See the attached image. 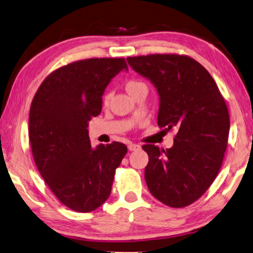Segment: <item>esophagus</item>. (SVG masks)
I'll return each instance as SVG.
<instances>
[{"label":"esophagus","instance_id":"1","mask_svg":"<svg viewBox=\"0 0 253 253\" xmlns=\"http://www.w3.org/2000/svg\"><path fill=\"white\" fill-rule=\"evenodd\" d=\"M139 148H141V145H138V144L130 143L129 145H128V150L129 151H137V150H139Z\"/></svg>","mask_w":253,"mask_h":253}]
</instances>
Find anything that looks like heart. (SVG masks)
<instances>
[{"label":"heart","instance_id":"obj_1","mask_svg":"<svg viewBox=\"0 0 253 253\" xmlns=\"http://www.w3.org/2000/svg\"><path fill=\"white\" fill-rule=\"evenodd\" d=\"M142 86H145V84H144L143 82L136 81V80H129V81H127L126 84H125V89H126V91H127L128 93H129L130 95L133 94L135 91H137V90L139 89V87H142ZM109 99H110V95H109V94L106 95L105 103H108V101H109Z\"/></svg>","mask_w":253,"mask_h":253}]
</instances>
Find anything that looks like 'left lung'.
Here are the masks:
<instances>
[{
  "mask_svg": "<svg viewBox=\"0 0 253 253\" xmlns=\"http://www.w3.org/2000/svg\"><path fill=\"white\" fill-rule=\"evenodd\" d=\"M127 62L158 91V125L178 129L171 148L143 146L148 190L170 207L190 205L205 194L222 166L230 131L225 101L205 67L188 56L155 54Z\"/></svg>",
  "mask_w": 253,
  "mask_h": 253,
  "instance_id": "8db88e82",
  "label": "left lung"
}]
</instances>
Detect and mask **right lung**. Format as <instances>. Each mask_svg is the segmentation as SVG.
Returning a JSON list of instances; mask_svg holds the SVG:
<instances>
[{"mask_svg": "<svg viewBox=\"0 0 253 253\" xmlns=\"http://www.w3.org/2000/svg\"><path fill=\"white\" fill-rule=\"evenodd\" d=\"M128 71L124 58L71 63L43 80L31 102L29 138L42 177L59 202L89 213L109 198L116 169L127 153L114 142L92 147L89 122L102 109L111 79Z\"/></svg>", "mask_w": 253, "mask_h": 253, "instance_id": "1", "label": "right lung"}]
</instances>
